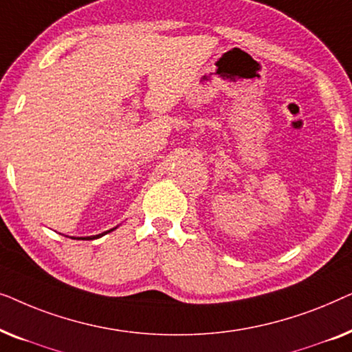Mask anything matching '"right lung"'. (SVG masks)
Returning <instances> with one entry per match:
<instances>
[{
	"label": "right lung",
	"mask_w": 352,
	"mask_h": 352,
	"mask_svg": "<svg viewBox=\"0 0 352 352\" xmlns=\"http://www.w3.org/2000/svg\"><path fill=\"white\" fill-rule=\"evenodd\" d=\"M113 229H117V228H113ZM113 229H110V230H107V232H112ZM107 232H102V234H99V235H91V237H72V239H81V240H85V239H99V237H102V235H105Z\"/></svg>",
	"instance_id": "add662e5"
}]
</instances>
